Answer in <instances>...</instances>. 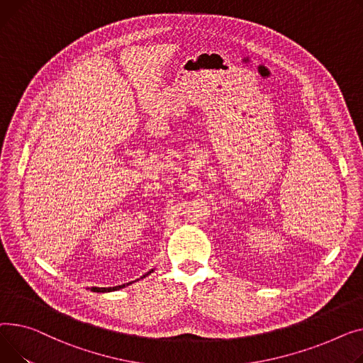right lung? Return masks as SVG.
Returning <instances> with one entry per match:
<instances>
[{
	"label": "right lung",
	"mask_w": 363,
	"mask_h": 363,
	"mask_svg": "<svg viewBox=\"0 0 363 363\" xmlns=\"http://www.w3.org/2000/svg\"><path fill=\"white\" fill-rule=\"evenodd\" d=\"M151 272H154V269H151L149 272H146L145 275H142L140 279H145L146 275H149ZM132 283H135V281H130V283H125V284H121V286H114V287H91V291H95V293H108V291H117V290H120V289H123V287H125V286H130Z\"/></svg>",
	"instance_id": "1"
}]
</instances>
